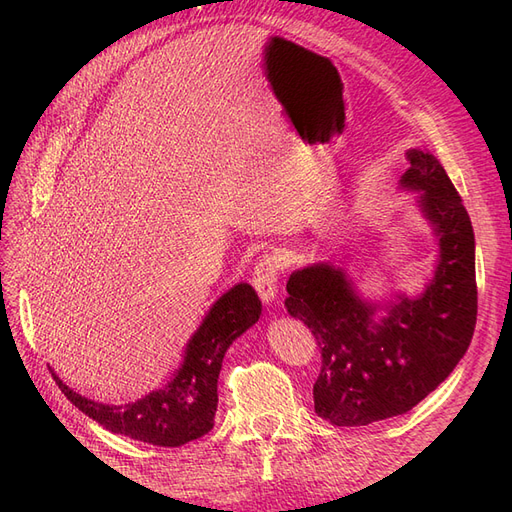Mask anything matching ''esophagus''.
<instances>
[{"label":"esophagus","mask_w":512,"mask_h":512,"mask_svg":"<svg viewBox=\"0 0 512 512\" xmlns=\"http://www.w3.org/2000/svg\"><path fill=\"white\" fill-rule=\"evenodd\" d=\"M277 277H280V265H277V260L273 256H262L252 271V284L265 303H271L275 299Z\"/></svg>","instance_id":"esophagus-1"}]
</instances>
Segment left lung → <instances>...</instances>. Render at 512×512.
<instances>
[{
  "instance_id": "obj_1",
  "label": "left lung",
  "mask_w": 512,
  "mask_h": 512,
  "mask_svg": "<svg viewBox=\"0 0 512 512\" xmlns=\"http://www.w3.org/2000/svg\"><path fill=\"white\" fill-rule=\"evenodd\" d=\"M401 188L438 237V265L414 299L371 303L344 269L316 262L288 277V314L314 333L322 369L314 408L337 427H359L412 410L466 354L476 324L474 230L453 181L429 151L410 149ZM384 311L378 321L375 314Z\"/></svg>"
}]
</instances>
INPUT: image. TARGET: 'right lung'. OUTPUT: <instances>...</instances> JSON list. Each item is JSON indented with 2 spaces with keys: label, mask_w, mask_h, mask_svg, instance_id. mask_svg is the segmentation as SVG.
<instances>
[{
  "label": "right lung",
  "mask_w": 512,
  "mask_h": 512,
  "mask_svg": "<svg viewBox=\"0 0 512 512\" xmlns=\"http://www.w3.org/2000/svg\"><path fill=\"white\" fill-rule=\"evenodd\" d=\"M260 312L262 303L250 284L232 286L211 305L185 346L181 367L164 389L126 406L98 404L72 391L53 369L51 374L61 393L108 431L156 446L188 444L213 429L224 354L239 335L258 322Z\"/></svg>",
  "instance_id": "right-lung-1"
}]
</instances>
